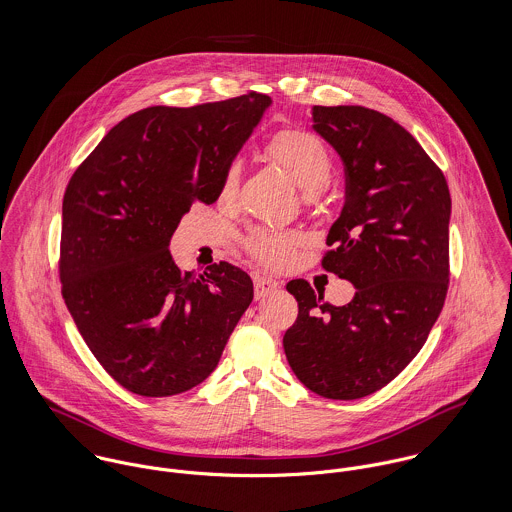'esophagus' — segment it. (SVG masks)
<instances>
[{"mask_svg":"<svg viewBox=\"0 0 512 512\" xmlns=\"http://www.w3.org/2000/svg\"><path fill=\"white\" fill-rule=\"evenodd\" d=\"M278 288H280V284L276 280H272V278H256L254 280L256 299H262V297H266L268 293H272L274 290H278Z\"/></svg>","mask_w":512,"mask_h":512,"instance_id":"34e87169","label":"esophagus"}]
</instances>
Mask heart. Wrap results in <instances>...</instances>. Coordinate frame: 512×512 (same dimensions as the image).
Listing matches in <instances>:
<instances>
[{
  "label": "heart",
  "mask_w": 512,
  "mask_h": 512,
  "mask_svg": "<svg viewBox=\"0 0 512 512\" xmlns=\"http://www.w3.org/2000/svg\"><path fill=\"white\" fill-rule=\"evenodd\" d=\"M266 155L278 163L293 181L309 195L325 189L333 175V157L325 142L313 132L290 128L274 134L266 144ZM240 187V163L230 161L222 171L220 201L232 203ZM303 244V236L290 230L256 228L244 238V246L252 258L268 268H284L290 264L295 250Z\"/></svg>",
  "instance_id": "1"
}]
</instances>
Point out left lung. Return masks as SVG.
<instances>
[{
	"instance_id": "left-lung-1",
	"label": "left lung",
	"mask_w": 512,
	"mask_h": 512,
	"mask_svg": "<svg viewBox=\"0 0 512 512\" xmlns=\"http://www.w3.org/2000/svg\"><path fill=\"white\" fill-rule=\"evenodd\" d=\"M313 130L341 155L345 205L321 266L357 292L323 301L305 280L286 288L297 319L284 351L299 382L331 400H357L394 380L424 347L449 284L447 181L392 118L365 106H313Z\"/></svg>"
}]
</instances>
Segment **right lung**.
<instances>
[{
	"label": "right lung",
	"mask_w": 512,
	"mask_h": 512,
	"mask_svg": "<svg viewBox=\"0 0 512 512\" xmlns=\"http://www.w3.org/2000/svg\"><path fill=\"white\" fill-rule=\"evenodd\" d=\"M270 104L250 92L149 106L116 124L69 181L63 297L96 361L134 394L161 398L201 384L252 303L246 272L228 262L183 272L167 246L193 203L219 199L222 171Z\"/></svg>",
	"instance_id": "add662e5"
}]
</instances>
